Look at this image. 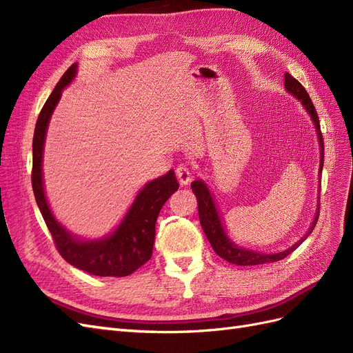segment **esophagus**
Returning <instances> with one entry per match:
<instances>
[{
  "instance_id": "1",
  "label": "esophagus",
  "mask_w": 353,
  "mask_h": 353,
  "mask_svg": "<svg viewBox=\"0 0 353 353\" xmlns=\"http://www.w3.org/2000/svg\"><path fill=\"white\" fill-rule=\"evenodd\" d=\"M175 174H176V178H178L181 185H187L191 181V172H190V168L187 165H179L175 169Z\"/></svg>"
}]
</instances>
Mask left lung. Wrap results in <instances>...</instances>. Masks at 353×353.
<instances>
[{
    "instance_id": "obj_1",
    "label": "left lung",
    "mask_w": 353,
    "mask_h": 353,
    "mask_svg": "<svg viewBox=\"0 0 353 353\" xmlns=\"http://www.w3.org/2000/svg\"><path fill=\"white\" fill-rule=\"evenodd\" d=\"M284 87L285 91L290 92L293 97H296L299 101H302V104L305 105L306 112L309 113V116L312 117V122L315 125V130L318 134V141H319V148H321V160H319V174L323 172V165H324V140H323V134H321V126H319V119L316 110L314 108V103L309 97V94L306 92V90L303 88V85L299 82L297 79H294L290 73L284 74ZM191 188H193V193L197 197V209H199V219L201 223V228L205 231L206 237L210 243V245L215 250V253L218 256H221L222 259L228 261L230 263L234 265H240V266H252V265H262V263H270V262H276L284 259L287 254H290L293 250H296L299 245H301L302 241H305V239L311 234L315 228V223L318 221L319 216V208L316 209L315 218L311 228L307 230L306 236L299 240L292 248H288L287 250L279 252V253H272V254H266V253H261V252H254V250H249L240 248L234 241H231L227 237V232L223 231L222 222L219 218L218 209L215 206V201H213V197L210 194L209 188L206 187V184L203 181L197 179L191 183ZM319 206V205H318Z\"/></svg>"
}]
</instances>
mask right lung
I'll return each instance as SVG.
<instances>
[{"label":"right lung","instance_id":"1","mask_svg":"<svg viewBox=\"0 0 353 353\" xmlns=\"http://www.w3.org/2000/svg\"><path fill=\"white\" fill-rule=\"evenodd\" d=\"M78 65H72L63 74L56 88L42 108L32 143V188L37 205L54 240L61 258L77 268L99 276H126L143 266L153 254L156 221L165 201L178 190L174 170L147 183L135 197L121 225L110 236L99 240H79L70 234L52 215L42 181V152L50 117L65 90L77 77Z\"/></svg>","mask_w":353,"mask_h":353}]
</instances>
